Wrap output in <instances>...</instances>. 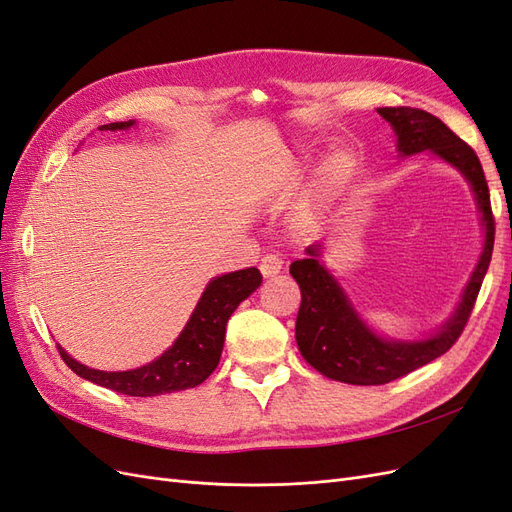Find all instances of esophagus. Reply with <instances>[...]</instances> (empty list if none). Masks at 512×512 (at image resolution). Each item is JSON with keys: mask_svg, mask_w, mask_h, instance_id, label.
Segmentation results:
<instances>
[{"mask_svg": "<svg viewBox=\"0 0 512 512\" xmlns=\"http://www.w3.org/2000/svg\"><path fill=\"white\" fill-rule=\"evenodd\" d=\"M282 258H277V256H273V254H267L265 258L260 260V273L265 275V277H275L277 273L282 271Z\"/></svg>", "mask_w": 512, "mask_h": 512, "instance_id": "obj_1", "label": "esophagus"}]
</instances>
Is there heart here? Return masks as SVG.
Masks as SVG:
<instances>
[{"label":"heart","mask_w":512,"mask_h":512,"mask_svg":"<svg viewBox=\"0 0 512 512\" xmlns=\"http://www.w3.org/2000/svg\"><path fill=\"white\" fill-rule=\"evenodd\" d=\"M344 175H346L344 164L339 162V160H331L327 166L322 168V173H320L318 196H320V198H329V196L337 190V185L342 183Z\"/></svg>","instance_id":"1"}]
</instances>
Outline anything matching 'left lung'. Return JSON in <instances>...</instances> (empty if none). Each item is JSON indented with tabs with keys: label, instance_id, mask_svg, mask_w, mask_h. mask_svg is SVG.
Returning a JSON list of instances; mask_svg holds the SVG:
<instances>
[{
	"label": "left lung",
	"instance_id": "left-lung-1",
	"mask_svg": "<svg viewBox=\"0 0 512 512\" xmlns=\"http://www.w3.org/2000/svg\"><path fill=\"white\" fill-rule=\"evenodd\" d=\"M378 113L393 126L401 156L429 149L468 179L483 213L485 247L451 320L436 335L421 342H393L371 331L354 312L335 277L322 267L318 260L320 245L307 247V258L292 262L290 275L301 288L294 335L303 359L322 376L361 386L393 382L451 350L470 320L480 284L489 269L495 239L487 179L474 149L463 143L446 123L421 108L384 106L378 108Z\"/></svg>",
	"mask_w": 512,
	"mask_h": 512
}]
</instances>
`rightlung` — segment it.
I'll use <instances>...</instances> for the list:
<instances>
[{
    "mask_svg": "<svg viewBox=\"0 0 512 512\" xmlns=\"http://www.w3.org/2000/svg\"><path fill=\"white\" fill-rule=\"evenodd\" d=\"M134 121H115L98 130H128ZM262 284V275L256 267L241 269L235 273H226L215 277L205 288L196 309L192 312L188 324L170 346L156 361L130 371H100L81 365L72 356L57 346L61 359L74 371L89 382L100 384L104 389L117 391L121 395L132 397H153L183 389H194L205 382L213 369L218 367L226 322L232 312Z\"/></svg>",
    "mask_w": 512,
    "mask_h": 512,
    "instance_id": "obj_1",
    "label": "right lung"
}]
</instances>
